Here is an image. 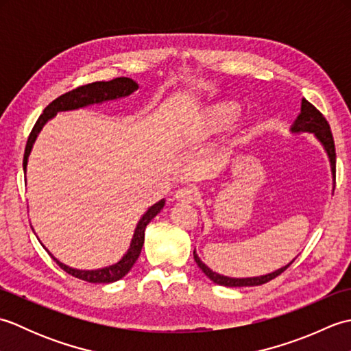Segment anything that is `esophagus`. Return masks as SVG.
Returning <instances> with one entry per match:
<instances>
[{"label":"esophagus","mask_w":351,"mask_h":351,"mask_svg":"<svg viewBox=\"0 0 351 351\" xmlns=\"http://www.w3.org/2000/svg\"><path fill=\"white\" fill-rule=\"evenodd\" d=\"M175 199L178 202H182V204H193L196 200V191L191 187L180 189L175 193Z\"/></svg>","instance_id":"esophagus-1"}]
</instances>
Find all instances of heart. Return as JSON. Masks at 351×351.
Masks as SVG:
<instances>
[{
	"label": "heart",
	"mask_w": 351,
	"mask_h": 351,
	"mask_svg": "<svg viewBox=\"0 0 351 351\" xmlns=\"http://www.w3.org/2000/svg\"><path fill=\"white\" fill-rule=\"evenodd\" d=\"M243 108L237 101H214L193 111L170 132V143L184 146L200 143L234 128Z\"/></svg>",
	"instance_id": "b5f03b06"
}]
</instances>
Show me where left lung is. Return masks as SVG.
Segmentation results:
<instances>
[{
    "instance_id": "8db88e82",
    "label": "left lung",
    "mask_w": 351,
    "mask_h": 351,
    "mask_svg": "<svg viewBox=\"0 0 351 351\" xmlns=\"http://www.w3.org/2000/svg\"><path fill=\"white\" fill-rule=\"evenodd\" d=\"M291 132H293V134H300V132L314 134L315 138L323 145L327 156H329L330 169H332L333 181H335V166H337V154H335V143H333V136H332L330 126H329V123H327L326 117L304 98L302 99L300 114L297 116L293 126H291ZM193 256H195V261H196V264L199 265L200 270H202L206 274V278H210L214 283H217V285L230 287V288L263 285V283H267V282H270L271 279L278 278L280 273L285 271L287 268L294 263V259H293L289 264L283 265V267L278 268V270H274L271 273L263 274V276H253V278H228V276L215 273V271L211 270L210 267L205 265L202 261H200V258L197 256L196 249L193 250Z\"/></svg>"
}]
</instances>
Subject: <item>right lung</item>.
<instances>
[{"label": "right lung", "instance_id": "1", "mask_svg": "<svg viewBox=\"0 0 351 351\" xmlns=\"http://www.w3.org/2000/svg\"><path fill=\"white\" fill-rule=\"evenodd\" d=\"M137 88H138V84L136 83V81L131 78H126V77H121V78H114L111 81H96V83L77 87L68 93L58 96L57 99L52 101L49 106L43 110V113L40 114L39 119H37V122L33 126L32 132H29V137H28L27 146H25V154H24V173H27L28 156H29V152H32L37 136H39V132L42 131L45 123L51 121V119L54 117L57 113H60V111L84 108L88 106H93V104H102L107 101L126 98V96H130L131 93L136 92ZM164 204H166V200L161 199L160 202L154 204L143 215H141V219L137 223V228H136V230H134L128 252L125 253L119 263H116L113 265L98 268V270H78V268H72V267H68L66 264L60 263L57 258H54L52 253H49L48 250L47 252L49 253L51 258L54 259L58 265H60V268H63L66 273L73 276V278H78L81 280L90 282V283L116 282L119 279H122L123 276L131 270L132 265L136 264V261L138 259L141 247H143V243H145V229L149 225V221H151L155 215L162 210Z\"/></svg>", "mask_w": 351, "mask_h": 351}]
</instances>
